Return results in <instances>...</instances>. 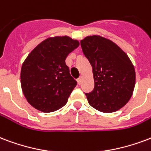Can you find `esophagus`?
I'll list each match as a JSON object with an SVG mask.
<instances>
[{
    "label": "esophagus",
    "mask_w": 151,
    "mask_h": 151,
    "mask_svg": "<svg viewBox=\"0 0 151 151\" xmlns=\"http://www.w3.org/2000/svg\"><path fill=\"white\" fill-rule=\"evenodd\" d=\"M82 80H83V77L81 76V77H80V78H79L78 80H77V82H78V83H79V84H81V83H82Z\"/></svg>",
    "instance_id": "1"
}]
</instances>
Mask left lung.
Returning <instances> with one entry per match:
<instances>
[{"instance_id": "left-lung-1", "label": "left lung", "mask_w": 151, "mask_h": 151, "mask_svg": "<svg viewBox=\"0 0 151 151\" xmlns=\"http://www.w3.org/2000/svg\"><path fill=\"white\" fill-rule=\"evenodd\" d=\"M83 52L92 67L95 87L85 93L95 109L114 112L127 104L135 86V70L128 55L111 40L99 35L81 40Z\"/></svg>"}]
</instances>
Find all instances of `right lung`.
<instances>
[{
	"mask_svg": "<svg viewBox=\"0 0 151 151\" xmlns=\"http://www.w3.org/2000/svg\"><path fill=\"white\" fill-rule=\"evenodd\" d=\"M80 42L68 36L48 37L40 43L24 61L20 84L28 104L42 112H52L68 102L76 81L65 63Z\"/></svg>",
	"mask_w": 151,
	"mask_h": 151,
	"instance_id": "add662e5",
	"label": "right lung"
}]
</instances>
